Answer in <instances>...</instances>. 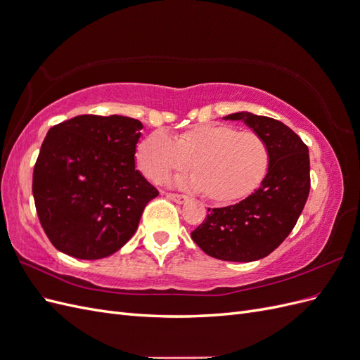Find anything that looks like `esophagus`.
<instances>
[{
	"mask_svg": "<svg viewBox=\"0 0 360 360\" xmlns=\"http://www.w3.org/2000/svg\"><path fill=\"white\" fill-rule=\"evenodd\" d=\"M165 197H167V198H169V200H172V201H176L177 204H183L184 201H188V197H186V195H183V193L165 192Z\"/></svg>",
	"mask_w": 360,
	"mask_h": 360,
	"instance_id": "34e87169",
	"label": "esophagus"
}]
</instances>
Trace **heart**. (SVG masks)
<instances>
[{"instance_id": "1", "label": "heart", "mask_w": 360, "mask_h": 360, "mask_svg": "<svg viewBox=\"0 0 360 360\" xmlns=\"http://www.w3.org/2000/svg\"><path fill=\"white\" fill-rule=\"evenodd\" d=\"M269 147L254 130L209 123L183 132L177 141L163 130L146 136L136 160L146 176L160 181L174 171L189 167L191 179L179 184L204 191L213 201H233L254 191L269 168Z\"/></svg>"}]
</instances>
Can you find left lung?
I'll return each mask as SVG.
<instances>
[{
  "mask_svg": "<svg viewBox=\"0 0 360 360\" xmlns=\"http://www.w3.org/2000/svg\"><path fill=\"white\" fill-rule=\"evenodd\" d=\"M224 118L242 120L266 141L267 174L248 198L207 210L191 236L207 255L249 263L274 252L296 225L311 188L309 153L300 136L279 120L250 112Z\"/></svg>",
  "mask_w": 360,
  "mask_h": 360,
  "instance_id": "1",
  "label": "left lung"
}]
</instances>
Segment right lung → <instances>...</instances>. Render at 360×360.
<instances>
[{"label":"right lung","instance_id":"right-lung-1","mask_svg":"<svg viewBox=\"0 0 360 360\" xmlns=\"http://www.w3.org/2000/svg\"><path fill=\"white\" fill-rule=\"evenodd\" d=\"M143 123L78 115L51 127L32 172L40 225L51 243L79 259L124 246L159 191L135 169Z\"/></svg>","mask_w":360,"mask_h":360}]
</instances>
